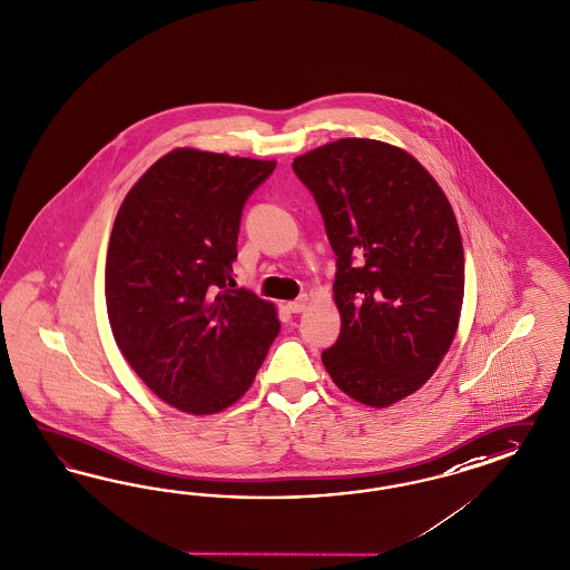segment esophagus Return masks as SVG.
Returning <instances> with one entry per match:
<instances>
[{"instance_id":"1","label":"esophagus","mask_w":570,"mask_h":570,"mask_svg":"<svg viewBox=\"0 0 570 570\" xmlns=\"http://www.w3.org/2000/svg\"><path fill=\"white\" fill-rule=\"evenodd\" d=\"M307 305H309V298L301 296V298L288 303V309L293 311V313H303V311L307 309Z\"/></svg>"}]
</instances>
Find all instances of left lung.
I'll return each instance as SVG.
<instances>
[{"label": "left lung", "instance_id": "8db88e82", "mask_svg": "<svg viewBox=\"0 0 570 570\" xmlns=\"http://www.w3.org/2000/svg\"><path fill=\"white\" fill-rule=\"evenodd\" d=\"M336 253L341 336L322 353L334 384L389 407L426 384L455 338L464 246L445 191L393 144L343 138L296 156Z\"/></svg>", "mask_w": 570, "mask_h": 570}]
</instances>
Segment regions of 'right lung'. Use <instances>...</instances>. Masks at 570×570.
Wrapping results in <instances>:
<instances>
[{"mask_svg":"<svg viewBox=\"0 0 570 570\" xmlns=\"http://www.w3.org/2000/svg\"><path fill=\"white\" fill-rule=\"evenodd\" d=\"M276 160L175 148L127 191L106 255V311L122 357L190 415L250 389L279 332L274 303L234 291L242 207Z\"/></svg>","mask_w":570,"mask_h":570,"instance_id":"1","label":"right lung"}]
</instances>
